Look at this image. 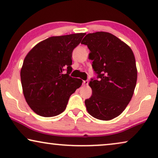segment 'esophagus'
Masks as SVG:
<instances>
[{
  "mask_svg": "<svg viewBox=\"0 0 158 158\" xmlns=\"http://www.w3.org/2000/svg\"><path fill=\"white\" fill-rule=\"evenodd\" d=\"M83 84L85 85H87L88 84V80H86V81H83Z\"/></svg>",
  "mask_w": 158,
  "mask_h": 158,
  "instance_id": "34e87169",
  "label": "esophagus"
}]
</instances>
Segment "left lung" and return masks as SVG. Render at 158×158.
Masks as SVG:
<instances>
[{"label": "left lung", "instance_id": "8db88e82", "mask_svg": "<svg viewBox=\"0 0 158 158\" xmlns=\"http://www.w3.org/2000/svg\"><path fill=\"white\" fill-rule=\"evenodd\" d=\"M81 44L90 51L89 59L97 74L89 83L92 96L85 101L86 109L97 119H113L126 109L135 91L137 70L133 52L109 32L88 34Z\"/></svg>", "mask_w": 158, "mask_h": 158}]
</instances>
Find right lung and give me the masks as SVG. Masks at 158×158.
Masks as SVG:
<instances>
[{
    "mask_svg": "<svg viewBox=\"0 0 158 158\" xmlns=\"http://www.w3.org/2000/svg\"><path fill=\"white\" fill-rule=\"evenodd\" d=\"M85 33L51 36L35 45L21 70L23 93L28 105L44 117L59 115L83 81L70 76L72 53ZM67 73L64 74L63 71Z\"/></svg>",
    "mask_w": 158,
    "mask_h": 158,
    "instance_id": "add662e5",
    "label": "right lung"
}]
</instances>
